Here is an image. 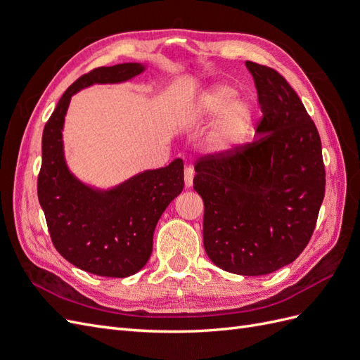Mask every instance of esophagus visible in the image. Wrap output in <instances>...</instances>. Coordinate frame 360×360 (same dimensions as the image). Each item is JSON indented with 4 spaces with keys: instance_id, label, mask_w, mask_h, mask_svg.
Wrapping results in <instances>:
<instances>
[{
    "instance_id": "obj_1",
    "label": "esophagus",
    "mask_w": 360,
    "mask_h": 360,
    "mask_svg": "<svg viewBox=\"0 0 360 360\" xmlns=\"http://www.w3.org/2000/svg\"><path fill=\"white\" fill-rule=\"evenodd\" d=\"M193 177H195L193 168H191V167L184 168V186H186V189H191V188H192Z\"/></svg>"
}]
</instances>
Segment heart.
Masks as SVG:
<instances>
[{
  "label": "heart",
  "mask_w": 360,
  "mask_h": 360,
  "mask_svg": "<svg viewBox=\"0 0 360 360\" xmlns=\"http://www.w3.org/2000/svg\"><path fill=\"white\" fill-rule=\"evenodd\" d=\"M230 85L214 84L202 90L191 103L188 123H205L216 118L204 138V148L210 156H230L240 150L250 135L254 110Z\"/></svg>",
  "instance_id": "obj_1"
}]
</instances>
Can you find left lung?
Returning a JSON list of instances; mask_svg holds the SVG:
<instances>
[{"label":"left lung","mask_w":360,"mask_h":360,"mask_svg":"<svg viewBox=\"0 0 360 360\" xmlns=\"http://www.w3.org/2000/svg\"><path fill=\"white\" fill-rule=\"evenodd\" d=\"M264 112L255 141L195 167L204 201L202 240L212 263L243 276L271 274L307 248L324 198L319 130L290 84L246 61Z\"/></svg>","instance_id":"8db88e82"}]
</instances>
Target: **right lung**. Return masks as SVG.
<instances>
[{
	"mask_svg": "<svg viewBox=\"0 0 360 360\" xmlns=\"http://www.w3.org/2000/svg\"><path fill=\"white\" fill-rule=\"evenodd\" d=\"M146 63L99 68L75 81L43 129L39 202L52 243L69 263L93 275L126 278L143 269L153 250L158 221L184 188L183 160L141 171L112 188H94L70 171L63 129L72 96L94 84L135 79Z\"/></svg>",
	"mask_w": 360,
	"mask_h": 360,
	"instance_id": "1",
	"label": "right lung"
}]
</instances>
